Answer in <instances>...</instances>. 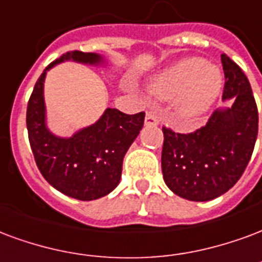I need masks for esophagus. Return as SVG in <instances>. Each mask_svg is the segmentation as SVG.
Returning a JSON list of instances; mask_svg holds the SVG:
<instances>
[{
  "label": "esophagus",
  "instance_id": "34e87169",
  "mask_svg": "<svg viewBox=\"0 0 262 262\" xmlns=\"http://www.w3.org/2000/svg\"><path fill=\"white\" fill-rule=\"evenodd\" d=\"M160 123V119L157 118V115L154 112H147L146 115V125L148 126H157Z\"/></svg>",
  "mask_w": 262,
  "mask_h": 262
}]
</instances>
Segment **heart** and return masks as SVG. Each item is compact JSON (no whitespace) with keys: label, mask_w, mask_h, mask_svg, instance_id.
<instances>
[{"label":"heart","mask_w":262,"mask_h":262,"mask_svg":"<svg viewBox=\"0 0 262 262\" xmlns=\"http://www.w3.org/2000/svg\"><path fill=\"white\" fill-rule=\"evenodd\" d=\"M224 87L220 68L203 58H186L152 77L148 92L162 101L176 100L182 118L194 121L210 111Z\"/></svg>","instance_id":"b5f03b06"}]
</instances>
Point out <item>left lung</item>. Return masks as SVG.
<instances>
[{
    "label": "left lung",
    "instance_id": "obj_1",
    "mask_svg": "<svg viewBox=\"0 0 262 262\" xmlns=\"http://www.w3.org/2000/svg\"><path fill=\"white\" fill-rule=\"evenodd\" d=\"M224 101L208 123L182 135L162 127V176L176 195L190 201H210L232 189L243 175L258 133V111L249 79L225 54Z\"/></svg>",
    "mask_w": 262,
    "mask_h": 262
}]
</instances>
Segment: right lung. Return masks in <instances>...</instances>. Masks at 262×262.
<instances>
[{
  "mask_svg": "<svg viewBox=\"0 0 262 262\" xmlns=\"http://www.w3.org/2000/svg\"><path fill=\"white\" fill-rule=\"evenodd\" d=\"M65 61L106 65L100 54L82 51H69L51 62L38 77L29 100V141L38 169L54 189L76 200H97L119 185L123 157L139 136L146 114L127 115L116 108H106L98 121L71 137L54 135L47 126L44 82L47 72Z\"/></svg>",
  "mask_w": 262,
  "mask_h": 262,
  "instance_id": "1",
  "label": "right lung"
}]
</instances>
